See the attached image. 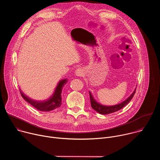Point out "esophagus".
Here are the masks:
<instances>
[{"label": "esophagus", "mask_w": 160, "mask_h": 160, "mask_svg": "<svg viewBox=\"0 0 160 160\" xmlns=\"http://www.w3.org/2000/svg\"><path fill=\"white\" fill-rule=\"evenodd\" d=\"M84 70L81 68H78V69L76 70L75 72V75L77 77H82L83 75Z\"/></svg>", "instance_id": "1"}]
</instances>
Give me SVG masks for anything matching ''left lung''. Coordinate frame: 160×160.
I'll use <instances>...</instances> for the list:
<instances>
[{"mask_svg":"<svg viewBox=\"0 0 160 160\" xmlns=\"http://www.w3.org/2000/svg\"><path fill=\"white\" fill-rule=\"evenodd\" d=\"M135 90H136V88L134 89L133 92L123 102H122L119 104H115V105H112V106H106V105H103V104L98 102L94 99L92 93H91L89 91L91 106H92L93 109H94L96 111H97L99 114H101V115H108V114L118 111L120 109L124 108L125 106H127L129 103V102L132 100V98L133 97V96L135 94Z\"/></svg>","mask_w":160,"mask_h":160,"instance_id":"1","label":"left lung"}]
</instances>
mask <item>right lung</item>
<instances>
[{
  "label": "right lung",
  "instance_id": "1",
  "mask_svg": "<svg viewBox=\"0 0 160 160\" xmlns=\"http://www.w3.org/2000/svg\"><path fill=\"white\" fill-rule=\"evenodd\" d=\"M68 83V80L66 78H64L60 80L58 83L56 87H55L54 92L46 100L43 101H36L32 99L25 95L22 92L20 89V92L23 98V99L28 102L29 104L32 105L34 108L37 109L41 111H50L54 110L59 107H60L62 101V90L63 89L64 86Z\"/></svg>",
  "mask_w": 160,
  "mask_h": 160
}]
</instances>
